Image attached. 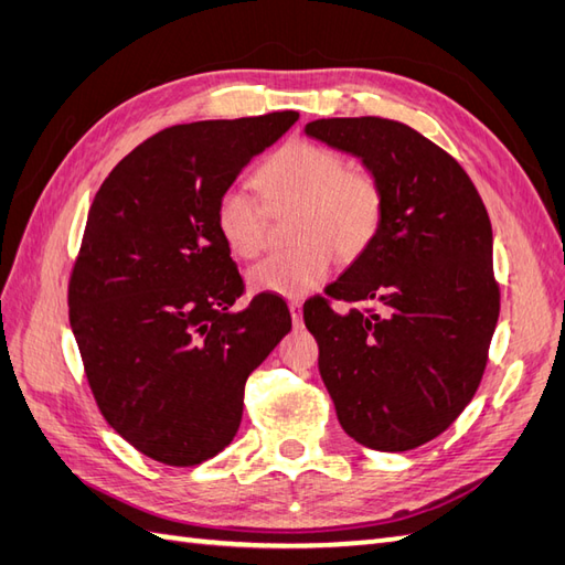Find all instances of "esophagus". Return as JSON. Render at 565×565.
I'll return each instance as SVG.
<instances>
[{"label": "esophagus", "mask_w": 565, "mask_h": 565, "mask_svg": "<svg viewBox=\"0 0 565 565\" xmlns=\"http://www.w3.org/2000/svg\"><path fill=\"white\" fill-rule=\"evenodd\" d=\"M289 310H291V320L294 326L298 328L303 322V303L298 301V298H294V301H289Z\"/></svg>", "instance_id": "1"}]
</instances>
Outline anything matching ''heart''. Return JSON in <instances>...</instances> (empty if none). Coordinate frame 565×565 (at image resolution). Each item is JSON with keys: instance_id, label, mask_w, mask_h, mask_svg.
<instances>
[{"instance_id": "1", "label": "heart", "mask_w": 565, "mask_h": 565, "mask_svg": "<svg viewBox=\"0 0 565 565\" xmlns=\"http://www.w3.org/2000/svg\"><path fill=\"white\" fill-rule=\"evenodd\" d=\"M255 184L267 206L296 203L291 237L298 245L271 252L249 269L257 294L301 298L328 279L332 249L342 259L362 255L374 239L383 194L374 177L347 170L340 152L310 140H291L269 154ZM215 225L235 257L252 259L267 243V211L243 184L227 186L215 203Z\"/></svg>"}]
</instances>
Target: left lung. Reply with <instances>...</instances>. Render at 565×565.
Segmentation results:
<instances>
[{
  "mask_svg": "<svg viewBox=\"0 0 565 565\" xmlns=\"http://www.w3.org/2000/svg\"><path fill=\"white\" fill-rule=\"evenodd\" d=\"M306 136L354 154L383 194L369 247L328 286L338 301L303 306L318 369L342 429L379 451L441 435L483 379L500 313L493 231L481 196L451 154L388 118H318Z\"/></svg>",
  "mask_w": 565,
  "mask_h": 565,
  "instance_id": "1",
  "label": "left lung"
}]
</instances>
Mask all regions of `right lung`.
<instances>
[{"instance_id":"add662e5","label":"right lung","mask_w":565,"mask_h":565,"mask_svg":"<svg viewBox=\"0 0 565 565\" xmlns=\"http://www.w3.org/2000/svg\"><path fill=\"white\" fill-rule=\"evenodd\" d=\"M298 121L276 111L160 130L126 154L92 201L70 276V326L102 415L167 466L233 441L245 381L291 330L281 298L243 310L215 203L249 160Z\"/></svg>"}]
</instances>
